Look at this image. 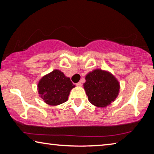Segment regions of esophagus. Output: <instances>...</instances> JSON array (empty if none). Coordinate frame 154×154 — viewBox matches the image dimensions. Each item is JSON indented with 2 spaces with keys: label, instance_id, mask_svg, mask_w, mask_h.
<instances>
[{
  "label": "esophagus",
  "instance_id": "1",
  "mask_svg": "<svg viewBox=\"0 0 154 154\" xmlns=\"http://www.w3.org/2000/svg\"><path fill=\"white\" fill-rule=\"evenodd\" d=\"M76 85H77V86H79V87H81L82 85V83H81V82H78L77 83H76Z\"/></svg>",
  "mask_w": 154,
  "mask_h": 154
}]
</instances>
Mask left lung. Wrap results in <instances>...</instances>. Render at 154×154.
<instances>
[{
    "mask_svg": "<svg viewBox=\"0 0 154 154\" xmlns=\"http://www.w3.org/2000/svg\"><path fill=\"white\" fill-rule=\"evenodd\" d=\"M83 88L91 104L106 107L118 97L120 85L116 77L108 71L100 69L90 71L85 77Z\"/></svg>",
    "mask_w": 154,
    "mask_h": 154,
    "instance_id": "left-lung-1",
    "label": "left lung"
}]
</instances>
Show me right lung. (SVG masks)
I'll return each mask as SVG.
<instances>
[{
	"instance_id": "right-lung-1",
	"label": "right lung",
	"mask_w": 154,
	"mask_h": 154,
	"mask_svg": "<svg viewBox=\"0 0 154 154\" xmlns=\"http://www.w3.org/2000/svg\"><path fill=\"white\" fill-rule=\"evenodd\" d=\"M75 87L69 77L55 69L41 78L37 90L39 97L46 104L57 106L67 101L70 92Z\"/></svg>"
}]
</instances>
